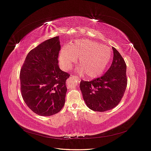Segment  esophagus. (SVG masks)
Masks as SVG:
<instances>
[{
	"label": "esophagus",
	"instance_id": "1",
	"mask_svg": "<svg viewBox=\"0 0 151 151\" xmlns=\"http://www.w3.org/2000/svg\"><path fill=\"white\" fill-rule=\"evenodd\" d=\"M71 78H72L73 79H76V80H78V81H79V80H80V78H79L78 77H77L76 75H71Z\"/></svg>",
	"mask_w": 151,
	"mask_h": 151
}]
</instances>
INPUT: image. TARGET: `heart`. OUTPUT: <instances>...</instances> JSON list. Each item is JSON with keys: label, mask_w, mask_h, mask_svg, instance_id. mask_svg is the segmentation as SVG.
I'll return each mask as SVG.
<instances>
[{"label": "heart", "mask_w": 151, "mask_h": 151, "mask_svg": "<svg viewBox=\"0 0 151 151\" xmlns=\"http://www.w3.org/2000/svg\"><path fill=\"white\" fill-rule=\"evenodd\" d=\"M109 47L89 40H78L68 46L63 47L59 60L62 67L67 70L77 59L81 73L88 78L100 76L112 58Z\"/></svg>", "instance_id": "obj_1"}]
</instances>
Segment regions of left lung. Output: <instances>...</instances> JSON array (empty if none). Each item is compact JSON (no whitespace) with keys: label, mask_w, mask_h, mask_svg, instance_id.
Here are the masks:
<instances>
[{"label":"left lung","mask_w":151,"mask_h":151,"mask_svg":"<svg viewBox=\"0 0 151 151\" xmlns=\"http://www.w3.org/2000/svg\"><path fill=\"white\" fill-rule=\"evenodd\" d=\"M113 50V62L106 73L92 81L80 82L84 100L95 111L104 112L116 107L123 97L127 85L125 60L114 47Z\"/></svg>","instance_id":"obj_1"}]
</instances>
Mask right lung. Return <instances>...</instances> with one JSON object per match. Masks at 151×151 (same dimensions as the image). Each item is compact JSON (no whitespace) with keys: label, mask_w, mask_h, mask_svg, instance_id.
<instances>
[{"label":"right lung","mask_w":151,"mask_h":151,"mask_svg":"<svg viewBox=\"0 0 151 151\" xmlns=\"http://www.w3.org/2000/svg\"><path fill=\"white\" fill-rule=\"evenodd\" d=\"M59 37L47 40L27 54L20 71L22 99L32 111L49 116L59 113L65 101L70 74L59 67Z\"/></svg>","instance_id":"1"}]
</instances>
